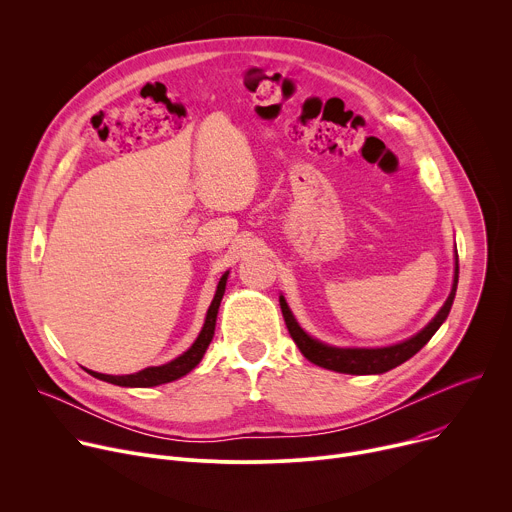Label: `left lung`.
<instances>
[{
    "label": "left lung",
    "instance_id": "left-lung-1",
    "mask_svg": "<svg viewBox=\"0 0 512 512\" xmlns=\"http://www.w3.org/2000/svg\"><path fill=\"white\" fill-rule=\"evenodd\" d=\"M458 273H460V267H458V253H456L454 283H452V291H450L446 304L442 306V310L437 312L435 318L415 336H411L399 344L383 346V348H338V346L324 344L302 330V326L296 322V318H294V314H291L283 296H279V306H281V314H283L285 326L289 330V336L294 338L300 352L310 362L318 364V367H322V369L346 373V375H381V373H387V371L399 367V364H403L413 354H417L429 342V338L437 332V328L446 322V318L452 310L454 298H456Z\"/></svg>",
    "mask_w": 512,
    "mask_h": 512
}]
</instances>
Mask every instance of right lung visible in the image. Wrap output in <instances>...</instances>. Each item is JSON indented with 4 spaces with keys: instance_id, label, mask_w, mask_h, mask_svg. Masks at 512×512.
I'll list each match as a JSON object with an SVG mask.
<instances>
[{
    "instance_id": "1",
    "label": "right lung",
    "mask_w": 512,
    "mask_h": 512,
    "mask_svg": "<svg viewBox=\"0 0 512 512\" xmlns=\"http://www.w3.org/2000/svg\"><path fill=\"white\" fill-rule=\"evenodd\" d=\"M227 277H229V271L221 277V281H218L216 285V294L208 306V312H206V320H204V326L198 334V338L194 340V344L184 352L180 354L178 358L162 364V367H148L143 369L135 375H121V377H113V375H103V373H95V371H89V375H93L95 379H101V381H107L111 385H119V387H156V385H164V383H172L184 375H188L196 364L202 360L212 336H214V326H216V314H218V306H221V300L225 296V287H227Z\"/></svg>"
}]
</instances>
